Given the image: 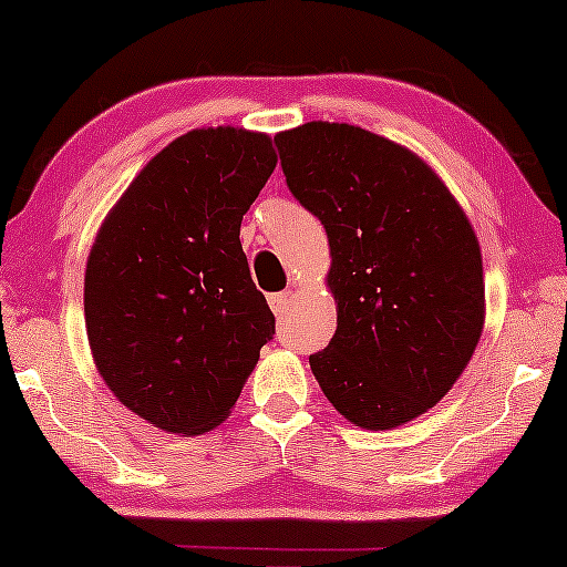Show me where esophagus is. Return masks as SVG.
<instances>
[{
    "mask_svg": "<svg viewBox=\"0 0 567 567\" xmlns=\"http://www.w3.org/2000/svg\"><path fill=\"white\" fill-rule=\"evenodd\" d=\"M291 299H293L291 291H281V293H274V297H268V305L274 309V315H284L286 309H289Z\"/></svg>",
    "mask_w": 567,
    "mask_h": 567,
    "instance_id": "34e87169",
    "label": "esophagus"
}]
</instances>
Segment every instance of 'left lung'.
<instances>
[{
	"mask_svg": "<svg viewBox=\"0 0 567 567\" xmlns=\"http://www.w3.org/2000/svg\"><path fill=\"white\" fill-rule=\"evenodd\" d=\"M289 190L322 221L338 328L309 367L346 421L392 431L452 390L485 324L475 229L423 157L351 123L276 134Z\"/></svg>",
	"mask_w": 567,
	"mask_h": 567,
	"instance_id": "left-lung-1",
	"label": "left lung"
}]
</instances>
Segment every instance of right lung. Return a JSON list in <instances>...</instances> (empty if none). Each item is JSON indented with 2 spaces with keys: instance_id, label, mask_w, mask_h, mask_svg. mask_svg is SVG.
I'll use <instances>...</instances> for the list:
<instances>
[{
  "instance_id": "1",
  "label": "right lung",
  "mask_w": 567,
  "mask_h": 567,
  "mask_svg": "<svg viewBox=\"0 0 567 567\" xmlns=\"http://www.w3.org/2000/svg\"><path fill=\"white\" fill-rule=\"evenodd\" d=\"M276 162L260 131L193 128L146 162L100 224L84 268L92 361L154 429L200 436L227 421L274 336L239 224Z\"/></svg>"
}]
</instances>
